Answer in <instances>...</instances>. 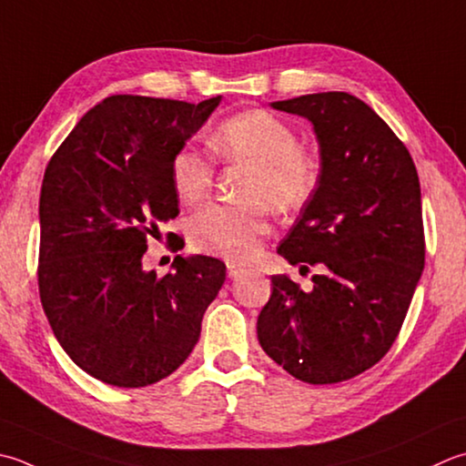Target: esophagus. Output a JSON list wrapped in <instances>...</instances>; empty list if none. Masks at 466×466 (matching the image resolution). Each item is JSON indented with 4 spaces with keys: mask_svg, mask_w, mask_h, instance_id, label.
I'll return each instance as SVG.
<instances>
[{
    "mask_svg": "<svg viewBox=\"0 0 466 466\" xmlns=\"http://www.w3.org/2000/svg\"><path fill=\"white\" fill-rule=\"evenodd\" d=\"M244 272H246V268L238 267V264L228 262V277H230V279H238V277L244 275Z\"/></svg>",
    "mask_w": 466,
    "mask_h": 466,
    "instance_id": "34e87169",
    "label": "esophagus"
}]
</instances>
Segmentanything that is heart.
Returning a JSON list of instances; mask_svg holds the SVG:
<instances>
[{"instance_id": "heart-1", "label": "heart", "mask_w": 466, "mask_h": 466, "mask_svg": "<svg viewBox=\"0 0 466 466\" xmlns=\"http://www.w3.org/2000/svg\"><path fill=\"white\" fill-rule=\"evenodd\" d=\"M212 149L222 161L248 163L238 204H208L189 222V242L196 250L244 262L258 252L268 234V202L279 212H293L311 202L321 184V161L299 145L287 121L262 108L236 113L216 127ZM216 159L191 147L173 155L169 176L184 204H198L212 189Z\"/></svg>"}]
</instances>
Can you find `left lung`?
<instances>
[{
	"label": "left lung",
	"mask_w": 466,
	"mask_h": 466,
	"mask_svg": "<svg viewBox=\"0 0 466 466\" xmlns=\"http://www.w3.org/2000/svg\"><path fill=\"white\" fill-rule=\"evenodd\" d=\"M272 106L307 116L321 145V184L279 246L303 270L321 264V275L309 293L272 277L258 341L293 378L337 384L376 366L402 329L426 254L420 181L406 145L358 96Z\"/></svg>",
	"instance_id": "1"
}]
</instances>
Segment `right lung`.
Here are the masks:
<instances>
[{"label":"right lung","mask_w":466,"mask_h":466,"mask_svg":"<svg viewBox=\"0 0 466 466\" xmlns=\"http://www.w3.org/2000/svg\"><path fill=\"white\" fill-rule=\"evenodd\" d=\"M220 103L113 95L54 151L40 194L38 289L70 360L116 388L176 371L196 348L226 279L209 257L143 270L147 238L179 214L171 159Z\"/></svg>","instance_id":"right-lung-1"}]
</instances>
